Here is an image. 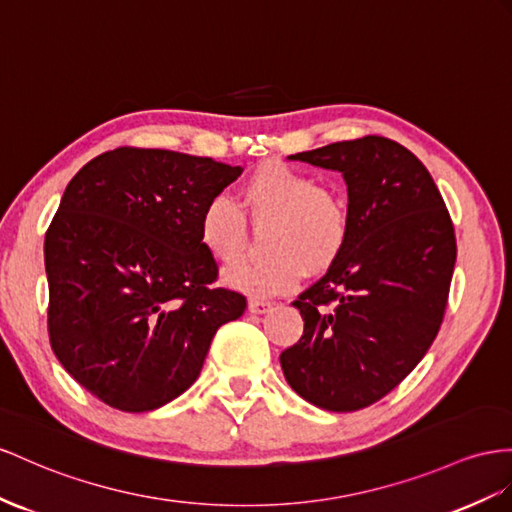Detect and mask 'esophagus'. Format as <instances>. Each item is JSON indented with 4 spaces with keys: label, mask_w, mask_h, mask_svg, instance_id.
Returning a JSON list of instances; mask_svg holds the SVG:
<instances>
[{
    "label": "esophagus",
    "mask_w": 512,
    "mask_h": 512,
    "mask_svg": "<svg viewBox=\"0 0 512 512\" xmlns=\"http://www.w3.org/2000/svg\"><path fill=\"white\" fill-rule=\"evenodd\" d=\"M270 309H272V303L264 298H251V303H248V311L251 313H266Z\"/></svg>",
    "instance_id": "obj_1"
}]
</instances>
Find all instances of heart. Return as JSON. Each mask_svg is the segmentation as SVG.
I'll use <instances>...</instances> for the list:
<instances>
[{"label":"heart","instance_id":"b5f03b06","mask_svg":"<svg viewBox=\"0 0 512 512\" xmlns=\"http://www.w3.org/2000/svg\"><path fill=\"white\" fill-rule=\"evenodd\" d=\"M268 227L270 257L233 268L227 281L255 296L294 290L307 272L329 270L348 242V209L335 190L285 162L257 166L240 183L238 203L225 194L209 199L199 216V240L222 266L240 261L248 248V225Z\"/></svg>","mask_w":512,"mask_h":512}]
</instances>
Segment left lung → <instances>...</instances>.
I'll use <instances>...</instances> for the list:
<instances>
[{"mask_svg": "<svg viewBox=\"0 0 512 512\" xmlns=\"http://www.w3.org/2000/svg\"><path fill=\"white\" fill-rule=\"evenodd\" d=\"M290 157L344 175L348 242L294 300L305 331L281 352V368L307 402L359 411L396 389L435 342L456 261L454 225L426 166L389 138Z\"/></svg>", "mask_w": 512, "mask_h": 512, "instance_id": "8db88e82", "label": "left lung"}]
</instances>
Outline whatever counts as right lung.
<instances>
[{
    "label": "right lung",
    "mask_w": 512,
    "mask_h": 512,
    "mask_svg": "<svg viewBox=\"0 0 512 512\" xmlns=\"http://www.w3.org/2000/svg\"><path fill=\"white\" fill-rule=\"evenodd\" d=\"M242 166L119 147L90 160L45 235L47 331L62 368L103 404L160 409L201 374L209 344L246 296L214 287L199 240L209 199Z\"/></svg>",
    "instance_id": "right-lung-1"
}]
</instances>
